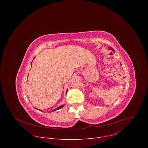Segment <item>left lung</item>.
Here are the masks:
<instances>
[{"label":"left lung","instance_id":"8db88e82","mask_svg":"<svg viewBox=\"0 0 148 148\" xmlns=\"http://www.w3.org/2000/svg\"><path fill=\"white\" fill-rule=\"evenodd\" d=\"M109 50H111L112 51L115 52V51H114V49H113L112 47H109Z\"/></svg>","mask_w":148,"mask_h":148}]
</instances>
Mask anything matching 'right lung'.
Wrapping results in <instances>:
<instances>
[{
  "label": "right lung",
  "mask_w": 148,
  "mask_h": 148,
  "mask_svg": "<svg viewBox=\"0 0 148 148\" xmlns=\"http://www.w3.org/2000/svg\"><path fill=\"white\" fill-rule=\"evenodd\" d=\"M32 63H31V65H32ZM67 91H68V90H67V91H66V94H67ZM64 105H61V106H60V107H58V108H56L55 110H53L51 112H53V111H56V110H60V109H61V108H62L63 107H64ZM37 109V108H36ZM38 110H39V111H42L41 110H39V109H38Z\"/></svg>",
  "instance_id": "obj_1"
}]
</instances>
